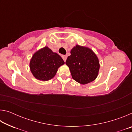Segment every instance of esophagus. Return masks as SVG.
I'll list each match as a JSON object with an SVG mask.
<instances>
[{"label": "esophagus", "instance_id": "34e87169", "mask_svg": "<svg viewBox=\"0 0 132 132\" xmlns=\"http://www.w3.org/2000/svg\"><path fill=\"white\" fill-rule=\"evenodd\" d=\"M62 58H63V61H64V62H66V59H67V56H66V55H62Z\"/></svg>", "mask_w": 132, "mask_h": 132}]
</instances>
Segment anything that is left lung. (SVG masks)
I'll list each match as a JSON object with an SVG mask.
<instances>
[{
    "instance_id": "1",
    "label": "left lung",
    "mask_w": 132,
    "mask_h": 132,
    "mask_svg": "<svg viewBox=\"0 0 132 132\" xmlns=\"http://www.w3.org/2000/svg\"><path fill=\"white\" fill-rule=\"evenodd\" d=\"M66 64L75 81L86 84L96 79L99 73V59L94 52L87 46L76 45L70 51Z\"/></svg>"
}]
</instances>
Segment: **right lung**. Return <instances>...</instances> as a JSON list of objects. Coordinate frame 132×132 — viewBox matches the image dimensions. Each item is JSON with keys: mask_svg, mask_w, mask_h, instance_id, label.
<instances>
[{"mask_svg": "<svg viewBox=\"0 0 132 132\" xmlns=\"http://www.w3.org/2000/svg\"><path fill=\"white\" fill-rule=\"evenodd\" d=\"M64 64L61 56L45 46L33 54L30 59V69L35 79L45 81L53 79L59 68Z\"/></svg>", "mask_w": 132, "mask_h": 132, "instance_id": "1", "label": "right lung"}]
</instances>
